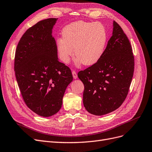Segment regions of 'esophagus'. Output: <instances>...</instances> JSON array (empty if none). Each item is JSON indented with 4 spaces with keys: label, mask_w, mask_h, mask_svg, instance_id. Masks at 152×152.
Segmentation results:
<instances>
[{
    "label": "esophagus",
    "mask_w": 152,
    "mask_h": 152,
    "mask_svg": "<svg viewBox=\"0 0 152 152\" xmlns=\"http://www.w3.org/2000/svg\"><path fill=\"white\" fill-rule=\"evenodd\" d=\"M72 76H73V77H74V79H76V78L77 77V72H76L75 71L73 70V71H72Z\"/></svg>",
    "instance_id": "obj_1"
}]
</instances>
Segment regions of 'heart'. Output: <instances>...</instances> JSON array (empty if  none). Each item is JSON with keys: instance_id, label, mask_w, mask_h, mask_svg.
I'll return each mask as SVG.
<instances>
[{"instance_id": "b5f03b06", "label": "heart", "mask_w": 152, "mask_h": 152, "mask_svg": "<svg viewBox=\"0 0 152 152\" xmlns=\"http://www.w3.org/2000/svg\"><path fill=\"white\" fill-rule=\"evenodd\" d=\"M62 38L56 41L60 59L68 63L74 54L77 62L91 66L102 57L107 41V32L99 22L79 20L66 26L61 32Z\"/></svg>"}]
</instances>
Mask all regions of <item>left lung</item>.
Segmentation results:
<instances>
[{
  "label": "left lung",
  "instance_id": "8db88e82",
  "mask_svg": "<svg viewBox=\"0 0 152 152\" xmlns=\"http://www.w3.org/2000/svg\"><path fill=\"white\" fill-rule=\"evenodd\" d=\"M134 56L126 35L116 22L99 61L77 73L84 84L83 104L100 116L116 110L126 99L134 72Z\"/></svg>",
  "mask_w": 152,
  "mask_h": 152
}]
</instances>
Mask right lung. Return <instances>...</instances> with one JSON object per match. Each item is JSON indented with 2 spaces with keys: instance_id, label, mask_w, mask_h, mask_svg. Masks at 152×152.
Wrapping results in <instances>:
<instances>
[{
  "instance_id": "add662e5",
  "label": "right lung",
  "mask_w": 152,
  "mask_h": 152,
  "mask_svg": "<svg viewBox=\"0 0 152 152\" xmlns=\"http://www.w3.org/2000/svg\"><path fill=\"white\" fill-rule=\"evenodd\" d=\"M58 18L38 22L22 35L15 50L14 71L25 103L35 113L49 117L61 108L72 81L69 67L58 58L52 30Z\"/></svg>"
}]
</instances>
